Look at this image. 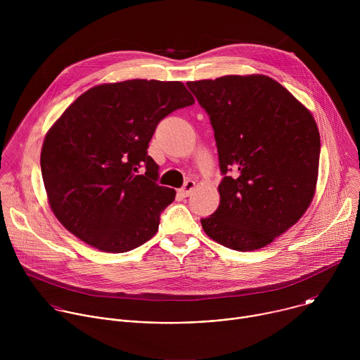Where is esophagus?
Here are the masks:
<instances>
[{"label":"esophagus","instance_id":"1","mask_svg":"<svg viewBox=\"0 0 360 360\" xmlns=\"http://www.w3.org/2000/svg\"><path fill=\"white\" fill-rule=\"evenodd\" d=\"M193 189H195V182L191 181V179H188V181L185 182V185L179 189V193H181L184 198H186V196L191 195V192H192Z\"/></svg>","mask_w":360,"mask_h":360}]
</instances>
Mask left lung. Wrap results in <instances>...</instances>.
I'll list each match as a JSON object with an SVG mask.
<instances>
[{
  "instance_id": "left-lung-1",
  "label": "left lung",
  "mask_w": 360,
  "mask_h": 360,
  "mask_svg": "<svg viewBox=\"0 0 360 360\" xmlns=\"http://www.w3.org/2000/svg\"><path fill=\"white\" fill-rule=\"evenodd\" d=\"M211 118L219 167L218 210L200 219L239 252L265 248L293 226L316 192L321 136L312 112L262 74L186 82Z\"/></svg>"
}]
</instances>
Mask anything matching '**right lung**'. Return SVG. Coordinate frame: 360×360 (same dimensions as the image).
<instances>
[{
    "label": "right lung",
    "instance_id": "add662e5",
    "mask_svg": "<svg viewBox=\"0 0 360 360\" xmlns=\"http://www.w3.org/2000/svg\"><path fill=\"white\" fill-rule=\"evenodd\" d=\"M192 104L181 81L128 79L79 95L48 129L41 149L46 199L61 225L110 253L132 250L155 235L176 192L155 182L158 165L148 143L161 120Z\"/></svg>",
    "mask_w": 360,
    "mask_h": 360
}]
</instances>
